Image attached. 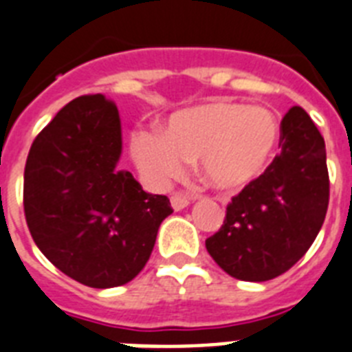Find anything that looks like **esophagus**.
Wrapping results in <instances>:
<instances>
[{"mask_svg": "<svg viewBox=\"0 0 352 352\" xmlns=\"http://www.w3.org/2000/svg\"><path fill=\"white\" fill-rule=\"evenodd\" d=\"M188 197L185 196V194H173L170 196V205H173L174 210H182V208H185L188 205Z\"/></svg>", "mask_w": 352, "mask_h": 352, "instance_id": "1", "label": "esophagus"}]
</instances>
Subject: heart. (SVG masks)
Segmentation results:
<instances>
[{"instance_id": "1", "label": "heart", "mask_w": 352, "mask_h": 352, "mask_svg": "<svg viewBox=\"0 0 352 352\" xmlns=\"http://www.w3.org/2000/svg\"><path fill=\"white\" fill-rule=\"evenodd\" d=\"M280 142V122L263 106L210 102L176 113L165 136L136 133L133 158L147 182L165 187L187 162L201 160L203 178L219 190H237L268 169Z\"/></svg>"}]
</instances>
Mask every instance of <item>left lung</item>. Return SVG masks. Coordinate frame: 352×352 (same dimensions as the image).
Masks as SVG:
<instances>
[{"label":"left lung","instance_id":"8db88e82","mask_svg":"<svg viewBox=\"0 0 352 352\" xmlns=\"http://www.w3.org/2000/svg\"><path fill=\"white\" fill-rule=\"evenodd\" d=\"M278 147L268 169L232 197L221 228L205 241L219 268L239 280L283 275L309 250L326 219V144L300 106L284 115Z\"/></svg>","mask_w":352,"mask_h":352}]
</instances>
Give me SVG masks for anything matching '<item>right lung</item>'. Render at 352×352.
Masks as SVG:
<instances>
[{"instance_id":"obj_1","label":"right lung","mask_w":352,"mask_h":352,"mask_svg":"<svg viewBox=\"0 0 352 352\" xmlns=\"http://www.w3.org/2000/svg\"><path fill=\"white\" fill-rule=\"evenodd\" d=\"M118 109L100 93L66 104L32 144L23 207L32 239L55 268L89 287H115L140 274L173 214L118 170Z\"/></svg>"}]
</instances>
